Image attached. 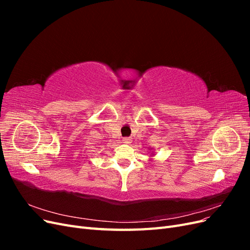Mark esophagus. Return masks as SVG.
<instances>
[{
  "instance_id": "1",
  "label": "esophagus",
  "mask_w": 250,
  "mask_h": 250,
  "mask_svg": "<svg viewBox=\"0 0 250 250\" xmlns=\"http://www.w3.org/2000/svg\"><path fill=\"white\" fill-rule=\"evenodd\" d=\"M122 141H123V143H124V144H127V145H128V144H130V143H131L132 139H131V138H124Z\"/></svg>"
}]
</instances>
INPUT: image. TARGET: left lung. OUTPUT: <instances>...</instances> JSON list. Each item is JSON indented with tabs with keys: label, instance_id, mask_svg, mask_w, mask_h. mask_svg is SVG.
Masks as SVG:
<instances>
[{
	"label": "left lung",
	"instance_id": "left-lung-1",
	"mask_svg": "<svg viewBox=\"0 0 250 250\" xmlns=\"http://www.w3.org/2000/svg\"><path fill=\"white\" fill-rule=\"evenodd\" d=\"M151 155H153V153H151Z\"/></svg>",
	"mask_w": 250,
	"mask_h": 250
}]
</instances>
